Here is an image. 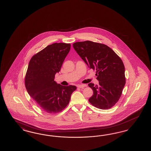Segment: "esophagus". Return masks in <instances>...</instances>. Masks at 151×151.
<instances>
[{"mask_svg":"<svg viewBox=\"0 0 151 151\" xmlns=\"http://www.w3.org/2000/svg\"><path fill=\"white\" fill-rule=\"evenodd\" d=\"M86 84H80V85H78V87L79 88H84V87H86Z\"/></svg>","mask_w":151,"mask_h":151,"instance_id":"34e87169","label":"esophagus"}]
</instances>
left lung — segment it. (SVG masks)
I'll return each instance as SVG.
<instances>
[{"mask_svg": "<svg viewBox=\"0 0 151 151\" xmlns=\"http://www.w3.org/2000/svg\"><path fill=\"white\" fill-rule=\"evenodd\" d=\"M73 47L87 65L96 70L99 84L89 83L93 94L89 102L106 110L119 100L126 84L124 65L121 59L108 46L90 41L73 43Z\"/></svg>", "mask_w": 151, "mask_h": 151, "instance_id": "obj_1", "label": "left lung"}]
</instances>
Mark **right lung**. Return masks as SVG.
I'll list each match as a JSON object with an SVG mask.
<instances>
[{"instance_id": "obj_1", "label": "right lung", "mask_w": 151, "mask_h": 151, "mask_svg": "<svg viewBox=\"0 0 151 151\" xmlns=\"http://www.w3.org/2000/svg\"><path fill=\"white\" fill-rule=\"evenodd\" d=\"M70 48V43H52L29 61L25 78L27 91L39 107L47 113L63 110L76 89L75 86H63L54 81Z\"/></svg>"}]
</instances>
